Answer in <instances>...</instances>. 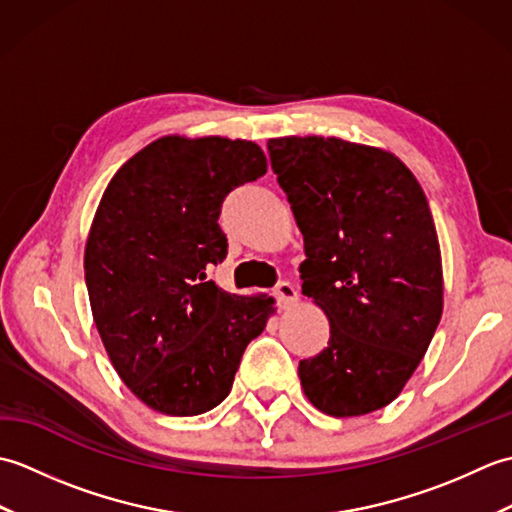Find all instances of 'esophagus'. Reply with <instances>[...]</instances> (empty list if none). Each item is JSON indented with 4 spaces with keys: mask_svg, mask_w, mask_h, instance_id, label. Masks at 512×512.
<instances>
[{
    "mask_svg": "<svg viewBox=\"0 0 512 512\" xmlns=\"http://www.w3.org/2000/svg\"><path fill=\"white\" fill-rule=\"evenodd\" d=\"M275 297L279 301V308H290L295 306L297 299H299V292L297 288L290 284V281H279L277 288H275Z\"/></svg>",
    "mask_w": 512,
    "mask_h": 512,
    "instance_id": "esophagus-1",
    "label": "esophagus"
}]
</instances>
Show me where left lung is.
<instances>
[{
    "label": "left lung",
    "mask_w": 512,
    "mask_h": 512,
    "mask_svg": "<svg viewBox=\"0 0 512 512\" xmlns=\"http://www.w3.org/2000/svg\"><path fill=\"white\" fill-rule=\"evenodd\" d=\"M270 165L306 244L303 295L330 321L299 363L319 411L352 418L394 400L442 317L436 224L413 173L385 149L341 138L268 140Z\"/></svg>",
    "instance_id": "1"
}]
</instances>
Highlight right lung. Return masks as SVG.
<instances>
[{
  "mask_svg": "<svg viewBox=\"0 0 512 512\" xmlns=\"http://www.w3.org/2000/svg\"><path fill=\"white\" fill-rule=\"evenodd\" d=\"M250 140L162 136L116 171L85 244V284L107 356L154 411L200 416L220 405L273 297L206 281L226 257L228 193L266 173Z\"/></svg>",
  "mask_w": 512,
  "mask_h": 512,
  "instance_id": "1",
  "label": "right lung"
}]
</instances>
